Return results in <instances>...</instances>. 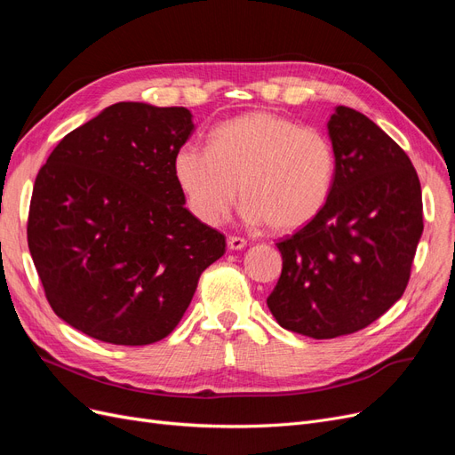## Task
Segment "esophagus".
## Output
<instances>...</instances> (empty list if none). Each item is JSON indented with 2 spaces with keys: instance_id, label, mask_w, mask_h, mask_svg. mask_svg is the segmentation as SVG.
<instances>
[{
  "instance_id": "1",
  "label": "esophagus",
  "mask_w": 455,
  "mask_h": 455,
  "mask_svg": "<svg viewBox=\"0 0 455 455\" xmlns=\"http://www.w3.org/2000/svg\"><path fill=\"white\" fill-rule=\"evenodd\" d=\"M227 245H228L230 251H240V249H243L247 245V240H243L240 236H228Z\"/></svg>"
}]
</instances>
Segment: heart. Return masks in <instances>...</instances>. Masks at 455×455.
Listing matches in <instances>:
<instances>
[{
	"label": "heart",
	"mask_w": 455,
	"mask_h": 455,
	"mask_svg": "<svg viewBox=\"0 0 455 455\" xmlns=\"http://www.w3.org/2000/svg\"><path fill=\"white\" fill-rule=\"evenodd\" d=\"M172 170L200 223H223L240 193L247 223L287 232L323 210L336 155L321 130L270 111H249L217 124L210 148L183 143L173 153Z\"/></svg>",
	"instance_id": "obj_1"
}]
</instances>
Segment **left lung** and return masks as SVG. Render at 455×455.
Returning a JSON list of instances; mask_svg holds the SVG:
<instances>
[{
	"mask_svg": "<svg viewBox=\"0 0 455 455\" xmlns=\"http://www.w3.org/2000/svg\"><path fill=\"white\" fill-rule=\"evenodd\" d=\"M331 196L277 243L283 267L267 304L283 329L336 339L369 327L406 289L423 232L421 187L406 153L369 116L339 106Z\"/></svg>",
	"mask_w": 455,
	"mask_h": 455,
	"instance_id": "8db88e82",
	"label": "left lung"
}]
</instances>
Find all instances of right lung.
<instances>
[{"instance_id":"right-lung-1","label":"right lung","mask_w":455,"mask_h":455,"mask_svg":"<svg viewBox=\"0 0 455 455\" xmlns=\"http://www.w3.org/2000/svg\"><path fill=\"white\" fill-rule=\"evenodd\" d=\"M185 108L119 101L56 145L36 178L28 247L54 314L116 346L163 340L180 323L225 236L185 208L173 153Z\"/></svg>"}]
</instances>
